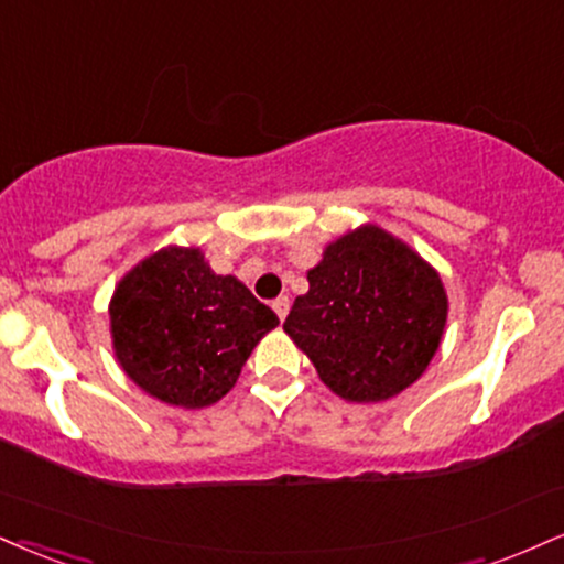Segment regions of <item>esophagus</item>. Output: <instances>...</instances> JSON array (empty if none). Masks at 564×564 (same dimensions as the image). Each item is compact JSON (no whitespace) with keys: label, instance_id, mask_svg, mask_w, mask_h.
<instances>
[{"label":"esophagus","instance_id":"1","mask_svg":"<svg viewBox=\"0 0 564 564\" xmlns=\"http://www.w3.org/2000/svg\"><path fill=\"white\" fill-rule=\"evenodd\" d=\"M289 296H278V300L273 302V310H275V315L281 317V321H286V315H289Z\"/></svg>","mask_w":564,"mask_h":564}]
</instances>
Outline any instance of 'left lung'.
Here are the masks:
<instances>
[{
	"mask_svg": "<svg viewBox=\"0 0 564 564\" xmlns=\"http://www.w3.org/2000/svg\"><path fill=\"white\" fill-rule=\"evenodd\" d=\"M283 330L321 381L347 402H383L412 386L438 351L444 283L397 236L359 226L328 243Z\"/></svg>",
	"mask_w": 564,
	"mask_h": 564,
	"instance_id": "8db88e82",
	"label": "left lung"
}]
</instances>
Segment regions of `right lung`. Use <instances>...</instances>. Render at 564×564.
Wrapping results in <instances>:
<instances>
[{
  "label": "right lung",
  "mask_w": 564,
  "mask_h": 564,
  "mask_svg": "<svg viewBox=\"0 0 564 564\" xmlns=\"http://www.w3.org/2000/svg\"><path fill=\"white\" fill-rule=\"evenodd\" d=\"M278 325L239 278L217 275L196 247H165L120 278L112 349L126 376L160 402L202 410L234 389L260 338Z\"/></svg>",
  "instance_id": "add662e5"
}]
</instances>
